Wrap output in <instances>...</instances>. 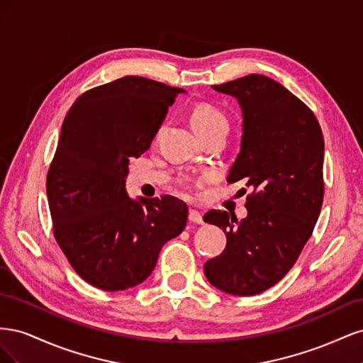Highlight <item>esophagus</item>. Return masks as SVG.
<instances>
[{"label":"esophagus","mask_w":363,"mask_h":363,"mask_svg":"<svg viewBox=\"0 0 363 363\" xmlns=\"http://www.w3.org/2000/svg\"><path fill=\"white\" fill-rule=\"evenodd\" d=\"M189 223L203 224V216H201V213L194 211V208H191V211H189Z\"/></svg>","instance_id":"34e87169"}]
</instances>
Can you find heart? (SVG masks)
<instances>
[{"label": "heart", "instance_id": "1", "mask_svg": "<svg viewBox=\"0 0 363 363\" xmlns=\"http://www.w3.org/2000/svg\"><path fill=\"white\" fill-rule=\"evenodd\" d=\"M191 123L192 127L199 135L206 133V131H211L218 127H227L228 121L227 116L219 111L218 107L212 104H199L194 107V111L191 113Z\"/></svg>", "mask_w": 363, "mask_h": 363}]
</instances>
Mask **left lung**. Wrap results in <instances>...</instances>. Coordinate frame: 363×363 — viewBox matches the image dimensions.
Returning <instances> with one entry per match:
<instances>
[{
	"label": "left lung",
	"instance_id": "left-lung-1",
	"mask_svg": "<svg viewBox=\"0 0 363 363\" xmlns=\"http://www.w3.org/2000/svg\"><path fill=\"white\" fill-rule=\"evenodd\" d=\"M212 87L242 108L240 152L227 182L242 180L251 194L240 221L223 211L204 215L227 236L204 274L227 294L256 295L286 276L312 236L324 199V138L311 108L269 77L250 74Z\"/></svg>",
	"mask_w": 363,
	"mask_h": 363
}]
</instances>
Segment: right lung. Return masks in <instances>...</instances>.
<instances>
[{
	"mask_svg": "<svg viewBox=\"0 0 363 363\" xmlns=\"http://www.w3.org/2000/svg\"><path fill=\"white\" fill-rule=\"evenodd\" d=\"M180 92L127 75L82 94L63 119L47 175L52 233L74 271L98 289L144 281L188 221V206L175 196L135 201L124 184L130 159L148 150Z\"/></svg>",
	"mask_w": 363,
	"mask_h": 363,
	"instance_id": "add662e5",
	"label": "right lung"
}]
</instances>
